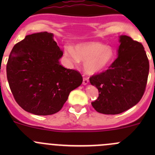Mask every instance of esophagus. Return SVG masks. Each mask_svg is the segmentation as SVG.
I'll return each instance as SVG.
<instances>
[{
	"instance_id": "esophagus-1",
	"label": "esophagus",
	"mask_w": 155,
	"mask_h": 155,
	"mask_svg": "<svg viewBox=\"0 0 155 155\" xmlns=\"http://www.w3.org/2000/svg\"><path fill=\"white\" fill-rule=\"evenodd\" d=\"M89 82V79L87 77H84L83 78V82H82V83H83V85H87V83H88Z\"/></svg>"
}]
</instances>
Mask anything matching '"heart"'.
Instances as JSON below:
<instances>
[{"label": "heart", "instance_id": "heart-1", "mask_svg": "<svg viewBox=\"0 0 155 155\" xmlns=\"http://www.w3.org/2000/svg\"><path fill=\"white\" fill-rule=\"evenodd\" d=\"M66 54L74 64L79 63V61H85L84 68L85 71L90 74L105 69L114 57V51L112 48L96 42L76 45L74 51L68 48L66 50Z\"/></svg>", "mask_w": 155, "mask_h": 155}]
</instances>
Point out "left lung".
I'll use <instances>...</instances> for the list:
<instances>
[{
  "label": "left lung",
  "instance_id": "8db88e82",
  "mask_svg": "<svg viewBox=\"0 0 155 155\" xmlns=\"http://www.w3.org/2000/svg\"><path fill=\"white\" fill-rule=\"evenodd\" d=\"M118 57L109 69L89 78L99 97L91 103L97 112L116 115L138 104L145 91L149 62L141 43L123 35Z\"/></svg>",
  "mask_w": 155,
  "mask_h": 155
}]
</instances>
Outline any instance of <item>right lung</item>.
<instances>
[{
	"label": "right lung",
	"mask_w": 155,
	"mask_h": 155,
	"mask_svg": "<svg viewBox=\"0 0 155 155\" xmlns=\"http://www.w3.org/2000/svg\"><path fill=\"white\" fill-rule=\"evenodd\" d=\"M63 51L45 32L26 36L15 45L7 64V76L17 104L26 112L48 115L61 109L70 91L82 83L79 71L59 63Z\"/></svg>",
	"instance_id": "right-lung-1"
}]
</instances>
